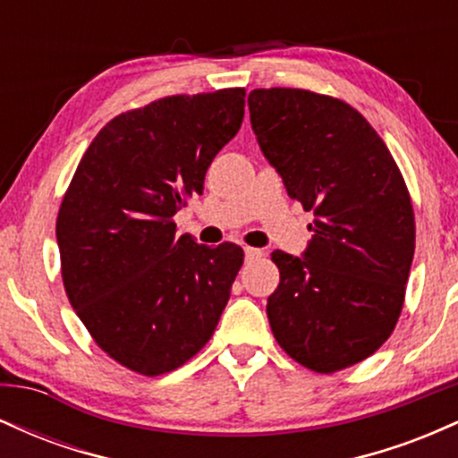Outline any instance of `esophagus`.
I'll return each mask as SVG.
<instances>
[{"instance_id": "obj_1", "label": "esophagus", "mask_w": 458, "mask_h": 458, "mask_svg": "<svg viewBox=\"0 0 458 458\" xmlns=\"http://www.w3.org/2000/svg\"><path fill=\"white\" fill-rule=\"evenodd\" d=\"M260 256H262V250H259V247H245L247 260H256V259H260Z\"/></svg>"}]
</instances>
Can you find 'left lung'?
<instances>
[{
    "label": "left lung",
    "instance_id": "left-lung-1",
    "mask_svg": "<svg viewBox=\"0 0 458 458\" xmlns=\"http://www.w3.org/2000/svg\"><path fill=\"white\" fill-rule=\"evenodd\" d=\"M251 129L288 196L314 213L303 259L273 251L280 284L267 299L277 344L331 375L386 343L403 312L415 250L413 204L370 123L340 98L259 88Z\"/></svg>",
    "mask_w": 458,
    "mask_h": 458
}]
</instances>
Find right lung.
<instances>
[{"mask_svg": "<svg viewBox=\"0 0 458 458\" xmlns=\"http://www.w3.org/2000/svg\"><path fill=\"white\" fill-rule=\"evenodd\" d=\"M245 88L174 94L115 115L83 152L57 211L66 295L120 366L159 377L211 340L243 265L234 243L176 236L174 215L234 138Z\"/></svg>", "mask_w": 458, "mask_h": 458, "instance_id": "right-lung-1", "label": "right lung"}]
</instances>
